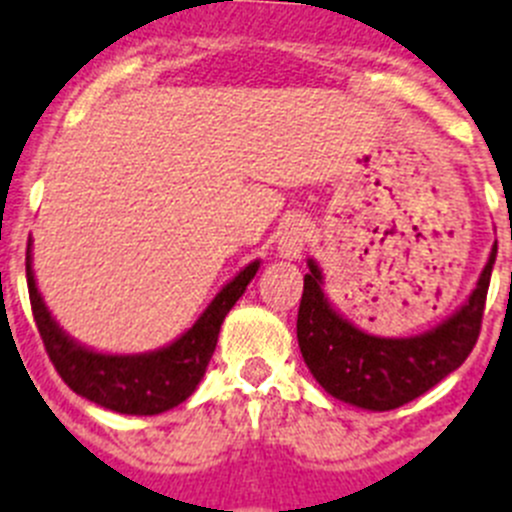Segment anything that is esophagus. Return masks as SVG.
<instances>
[{
	"label": "esophagus",
	"instance_id": "esophagus-1",
	"mask_svg": "<svg viewBox=\"0 0 512 512\" xmlns=\"http://www.w3.org/2000/svg\"><path fill=\"white\" fill-rule=\"evenodd\" d=\"M307 243V223L302 217H287V223L279 230L277 251L284 259H300Z\"/></svg>",
	"mask_w": 512,
	"mask_h": 512
}]
</instances>
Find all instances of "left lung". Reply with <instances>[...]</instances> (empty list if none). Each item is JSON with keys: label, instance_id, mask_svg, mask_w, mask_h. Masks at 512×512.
Instances as JSON below:
<instances>
[{"label": "left lung", "instance_id": "left-lung-1", "mask_svg": "<svg viewBox=\"0 0 512 512\" xmlns=\"http://www.w3.org/2000/svg\"><path fill=\"white\" fill-rule=\"evenodd\" d=\"M497 246L467 302L436 328L410 338H382L356 328L323 292V271L307 259L297 341L315 382L336 400L356 408L395 410L415 400L464 364L477 343Z\"/></svg>", "mask_w": 512, "mask_h": 512}]
</instances>
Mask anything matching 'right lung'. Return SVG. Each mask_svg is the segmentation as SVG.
<instances>
[{
    "label": "right lung",
    "mask_w": 512,
    "mask_h": 512,
    "mask_svg": "<svg viewBox=\"0 0 512 512\" xmlns=\"http://www.w3.org/2000/svg\"><path fill=\"white\" fill-rule=\"evenodd\" d=\"M261 261L243 266L207 305L197 323L171 341L169 346L146 354H99L81 346L53 320L45 307L33 274V256L27 243V292L33 305V318L43 346L51 356L56 372L76 395L97 402L102 408L122 415H158L182 405L194 390L212 359L220 325L230 307L241 300Z\"/></svg>",
    "instance_id": "obj_1"
}]
</instances>
